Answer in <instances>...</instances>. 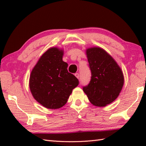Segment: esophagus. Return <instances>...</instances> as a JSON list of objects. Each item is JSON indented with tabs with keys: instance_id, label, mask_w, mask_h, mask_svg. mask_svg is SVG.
I'll use <instances>...</instances> for the list:
<instances>
[{
	"instance_id": "1",
	"label": "esophagus",
	"mask_w": 146,
	"mask_h": 146,
	"mask_svg": "<svg viewBox=\"0 0 146 146\" xmlns=\"http://www.w3.org/2000/svg\"><path fill=\"white\" fill-rule=\"evenodd\" d=\"M75 76L77 78H79V77H80V75H79V73H75Z\"/></svg>"
}]
</instances>
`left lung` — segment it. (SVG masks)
Instances as JSON below:
<instances>
[{
    "label": "left lung",
    "mask_w": 146,
    "mask_h": 146,
    "mask_svg": "<svg viewBox=\"0 0 146 146\" xmlns=\"http://www.w3.org/2000/svg\"><path fill=\"white\" fill-rule=\"evenodd\" d=\"M86 54L91 76L83 91L91 104L104 107L118 97L123 85V73L114 59L104 49L89 48Z\"/></svg>",
    "instance_id": "8db88e82"
}]
</instances>
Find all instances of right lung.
I'll return each instance as SVG.
<instances>
[{"instance_id": "obj_1", "label": "right lung", "mask_w": 146, "mask_h": 146, "mask_svg": "<svg viewBox=\"0 0 146 146\" xmlns=\"http://www.w3.org/2000/svg\"><path fill=\"white\" fill-rule=\"evenodd\" d=\"M63 51L52 48L46 51L32 70L29 88L35 99L48 109H58L67 102L78 78L68 72L62 60Z\"/></svg>"}]
</instances>
